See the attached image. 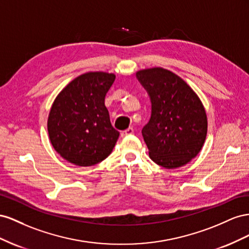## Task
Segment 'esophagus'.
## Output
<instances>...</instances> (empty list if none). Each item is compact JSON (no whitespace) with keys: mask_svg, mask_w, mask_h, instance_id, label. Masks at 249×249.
<instances>
[{"mask_svg":"<svg viewBox=\"0 0 249 249\" xmlns=\"http://www.w3.org/2000/svg\"><path fill=\"white\" fill-rule=\"evenodd\" d=\"M133 133H134V129L132 128V127H129V128H127V129H125L122 132H121V137L125 138V137L130 136V134H133Z\"/></svg>","mask_w":249,"mask_h":249,"instance_id":"esophagus-1","label":"esophagus"}]
</instances>
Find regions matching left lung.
<instances>
[{"mask_svg": "<svg viewBox=\"0 0 249 249\" xmlns=\"http://www.w3.org/2000/svg\"><path fill=\"white\" fill-rule=\"evenodd\" d=\"M151 102L142 129L150 159L166 169L178 168L200 152L208 120L199 98L180 77L161 68L137 73Z\"/></svg>", "mask_w": 249, "mask_h": 249, "instance_id": "obj_1", "label": "left lung"}]
</instances>
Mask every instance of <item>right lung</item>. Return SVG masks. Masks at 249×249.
I'll list each match as a JSON object with an SVG mask.
<instances>
[{
    "mask_svg": "<svg viewBox=\"0 0 249 249\" xmlns=\"http://www.w3.org/2000/svg\"><path fill=\"white\" fill-rule=\"evenodd\" d=\"M113 74L94 72L77 77L55 99L48 119L50 141L63 159L80 167L104 160L119 138L105 96L115 82Z\"/></svg>",
    "mask_w": 249,
    "mask_h": 249,
    "instance_id": "add662e5",
    "label": "right lung"
}]
</instances>
